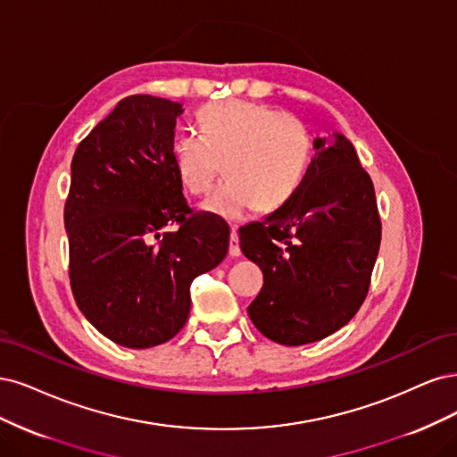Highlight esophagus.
I'll use <instances>...</instances> for the list:
<instances>
[{
	"mask_svg": "<svg viewBox=\"0 0 457 457\" xmlns=\"http://www.w3.org/2000/svg\"><path fill=\"white\" fill-rule=\"evenodd\" d=\"M229 256H241V245H239V235L235 229L229 233Z\"/></svg>",
	"mask_w": 457,
	"mask_h": 457,
	"instance_id": "esophagus-1",
	"label": "esophagus"
}]
</instances>
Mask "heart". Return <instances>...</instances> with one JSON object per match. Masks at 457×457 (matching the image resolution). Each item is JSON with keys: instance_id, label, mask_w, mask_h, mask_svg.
<instances>
[{"instance_id": "b5f03b06", "label": "heart", "mask_w": 457, "mask_h": 457, "mask_svg": "<svg viewBox=\"0 0 457 457\" xmlns=\"http://www.w3.org/2000/svg\"><path fill=\"white\" fill-rule=\"evenodd\" d=\"M199 130H182L172 142V163L191 195L212 187L203 211L239 222L256 204L271 212L287 204L300 186L312 157V138L296 117L281 108L248 100L212 102L199 112Z\"/></svg>"}]
</instances>
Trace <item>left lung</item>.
<instances>
[{
    "label": "left lung",
    "instance_id": "left-lung-1",
    "mask_svg": "<svg viewBox=\"0 0 457 457\" xmlns=\"http://www.w3.org/2000/svg\"><path fill=\"white\" fill-rule=\"evenodd\" d=\"M317 138L303 184L262 222L239 229L263 287L248 317L270 340L303 345L355 317L370 288L381 241L374 184L353 144Z\"/></svg>",
    "mask_w": 457,
    "mask_h": 457
}]
</instances>
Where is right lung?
Masks as SVG:
<instances>
[{"label":"right lung","mask_w":457,"mask_h":457,"mask_svg":"<svg viewBox=\"0 0 457 457\" xmlns=\"http://www.w3.org/2000/svg\"><path fill=\"white\" fill-rule=\"evenodd\" d=\"M180 113L179 102L127 96L71 159L64 226L73 298L98 332L132 349L182 330L191 283L229 246V228L189 209L182 194L172 163Z\"/></svg>","instance_id":"add662e5"}]
</instances>
